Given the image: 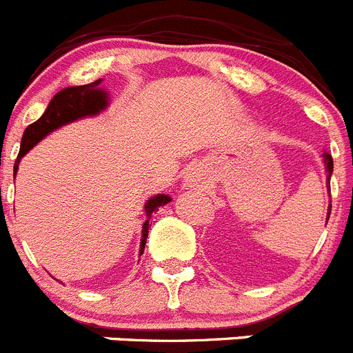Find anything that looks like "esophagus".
<instances>
[{"instance_id":"obj_1","label":"esophagus","mask_w":353,"mask_h":353,"mask_svg":"<svg viewBox=\"0 0 353 353\" xmlns=\"http://www.w3.org/2000/svg\"><path fill=\"white\" fill-rule=\"evenodd\" d=\"M201 173L196 168H192V170H189L185 173V182L189 187H198L201 183Z\"/></svg>"}]
</instances>
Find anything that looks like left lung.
Masks as SVG:
<instances>
[{
  "mask_svg": "<svg viewBox=\"0 0 353 353\" xmlns=\"http://www.w3.org/2000/svg\"><path fill=\"white\" fill-rule=\"evenodd\" d=\"M324 164H325V171H327V185L331 182V174H332V157L329 154H324ZM329 192H331V187H329ZM331 203H329V212H327V221H329V215H331ZM327 224V222H325Z\"/></svg>",
  "mask_w": 353,
  "mask_h": 353,
  "instance_id": "obj_1",
  "label": "left lung"
}]
</instances>
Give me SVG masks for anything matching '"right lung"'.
Returning <instances> with one entry per match:
<instances>
[{
    "mask_svg": "<svg viewBox=\"0 0 353 353\" xmlns=\"http://www.w3.org/2000/svg\"><path fill=\"white\" fill-rule=\"evenodd\" d=\"M101 80H96L92 83L79 87H66V89L59 90L52 101L48 103L47 110L43 112L40 119L33 124H29L24 131V137L21 141V150L17 155V163L14 166V174L17 173L19 163L28 154L34 145L40 140H43L48 132L54 129L61 128L64 124H70L73 121H79L82 117H89V115H96L101 110L108 106V94L99 87ZM171 198L168 194H157L154 198L148 199L145 203V213H147V221H145L143 229H141V243H140V255L143 254L145 243H147L148 236V221H150L152 213L157 212L161 206L168 205Z\"/></svg>",
    "mask_w": 353,
    "mask_h": 353,
    "instance_id": "1",
    "label": "right lung"
}]
</instances>
